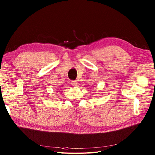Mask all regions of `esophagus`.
Masks as SVG:
<instances>
[{
	"label": "esophagus",
	"mask_w": 155,
	"mask_h": 155,
	"mask_svg": "<svg viewBox=\"0 0 155 155\" xmlns=\"http://www.w3.org/2000/svg\"><path fill=\"white\" fill-rule=\"evenodd\" d=\"M71 85H72L73 87H77L78 85V82H77V81H72Z\"/></svg>",
	"instance_id": "34e87169"
}]
</instances>
